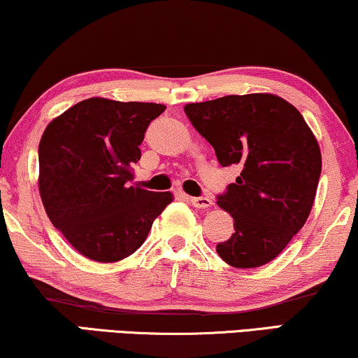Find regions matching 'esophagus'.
I'll return each mask as SVG.
<instances>
[{"label": "esophagus", "instance_id": "obj_1", "mask_svg": "<svg viewBox=\"0 0 358 358\" xmlns=\"http://www.w3.org/2000/svg\"><path fill=\"white\" fill-rule=\"evenodd\" d=\"M189 203H192L194 208H198V210H206V208L213 206L211 198L208 196H192L189 198Z\"/></svg>", "mask_w": 358, "mask_h": 358}]
</instances>
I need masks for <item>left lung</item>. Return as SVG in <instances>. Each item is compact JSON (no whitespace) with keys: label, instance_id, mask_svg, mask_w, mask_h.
Instances as JSON below:
<instances>
[{"label":"left lung","instance_id":"left-lung-1","mask_svg":"<svg viewBox=\"0 0 358 358\" xmlns=\"http://www.w3.org/2000/svg\"><path fill=\"white\" fill-rule=\"evenodd\" d=\"M185 114L221 165L241 166L216 201L234 220L216 252L233 268L268 264L309 218L322 170L317 140L301 112L274 94L187 103Z\"/></svg>","mask_w":358,"mask_h":358}]
</instances>
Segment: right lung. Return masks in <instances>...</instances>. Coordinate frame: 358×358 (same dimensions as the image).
Masks as SVG:
<instances>
[{"label": "right lung", "instance_id": "add662e5", "mask_svg": "<svg viewBox=\"0 0 358 358\" xmlns=\"http://www.w3.org/2000/svg\"><path fill=\"white\" fill-rule=\"evenodd\" d=\"M165 106L92 97L67 108L39 142V193L49 220L80 255L115 262L142 246L173 201L134 180L145 130Z\"/></svg>", "mask_w": 358, "mask_h": 358}]
</instances>
